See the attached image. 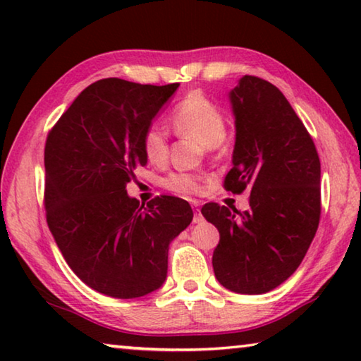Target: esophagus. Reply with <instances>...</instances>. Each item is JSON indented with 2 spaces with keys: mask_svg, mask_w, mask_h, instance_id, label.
Masks as SVG:
<instances>
[{
  "mask_svg": "<svg viewBox=\"0 0 361 361\" xmlns=\"http://www.w3.org/2000/svg\"><path fill=\"white\" fill-rule=\"evenodd\" d=\"M195 209H194V218H192V223H202L204 221V216L202 213H200V209H197V202H194Z\"/></svg>",
  "mask_w": 361,
  "mask_h": 361,
  "instance_id": "esophagus-1",
  "label": "esophagus"
}]
</instances>
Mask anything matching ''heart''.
Returning a JSON list of instances; mask_svg holds the SVG:
<instances>
[{"label":"heart","mask_w":361,"mask_h":361,"mask_svg":"<svg viewBox=\"0 0 361 361\" xmlns=\"http://www.w3.org/2000/svg\"><path fill=\"white\" fill-rule=\"evenodd\" d=\"M175 132L181 137L192 138L205 148H216L226 133L224 114L209 97L200 92L188 94L170 113ZM142 146L146 159L151 164H164L169 156L167 132L152 124L146 127L142 137ZM162 186L176 194H199L204 189V176L175 172L162 180Z\"/></svg>","instance_id":"obj_1"}]
</instances>
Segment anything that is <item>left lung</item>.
Masks as SVG:
<instances>
[{"instance_id":"1","label":"left lung","mask_w":361,"mask_h":361,"mask_svg":"<svg viewBox=\"0 0 361 361\" xmlns=\"http://www.w3.org/2000/svg\"><path fill=\"white\" fill-rule=\"evenodd\" d=\"M229 99L235 146L224 189H252L250 210L210 202L202 215L219 232L212 259L218 282L240 295H261L296 271L319 228L320 159L302 121L274 84L247 75Z\"/></svg>"}]
</instances>
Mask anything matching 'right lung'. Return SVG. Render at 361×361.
I'll list each match as a JSON object with an SVG mask.
<instances>
[{"label": "right lung", "instance_id": "obj_1", "mask_svg": "<svg viewBox=\"0 0 361 361\" xmlns=\"http://www.w3.org/2000/svg\"><path fill=\"white\" fill-rule=\"evenodd\" d=\"M178 85L100 79L47 133V226L71 271L102 295L130 299L157 290L170 242L192 221L186 200L161 195L145 207L126 191L148 162L143 132Z\"/></svg>", "mask_w": 361, "mask_h": 361}]
</instances>
